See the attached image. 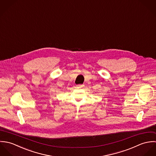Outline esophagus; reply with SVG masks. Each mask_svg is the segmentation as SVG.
<instances>
[{
	"label": "esophagus",
	"mask_w": 156,
	"mask_h": 156,
	"mask_svg": "<svg viewBox=\"0 0 156 156\" xmlns=\"http://www.w3.org/2000/svg\"><path fill=\"white\" fill-rule=\"evenodd\" d=\"M83 87H84V85H77L76 86V88H82Z\"/></svg>",
	"instance_id": "esophagus-1"
}]
</instances>
